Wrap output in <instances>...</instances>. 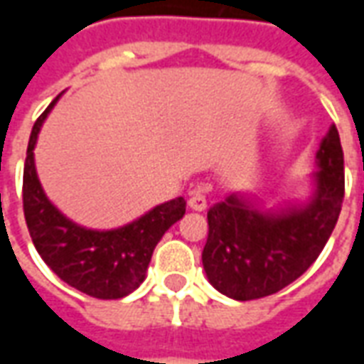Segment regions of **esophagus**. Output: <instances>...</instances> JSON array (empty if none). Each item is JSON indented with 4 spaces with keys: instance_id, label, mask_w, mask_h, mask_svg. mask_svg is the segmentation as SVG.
Instances as JSON below:
<instances>
[{
    "instance_id": "1",
    "label": "esophagus",
    "mask_w": 364,
    "mask_h": 364,
    "mask_svg": "<svg viewBox=\"0 0 364 364\" xmlns=\"http://www.w3.org/2000/svg\"><path fill=\"white\" fill-rule=\"evenodd\" d=\"M187 205H189V208H193V210H198V213H203L206 208V197L200 193V191H191L189 193V198H187Z\"/></svg>"
}]
</instances>
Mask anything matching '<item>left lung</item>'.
I'll return each instance as SVG.
<instances>
[{"label":"left lung","instance_id":"8db88e82","mask_svg":"<svg viewBox=\"0 0 364 364\" xmlns=\"http://www.w3.org/2000/svg\"><path fill=\"white\" fill-rule=\"evenodd\" d=\"M316 158V195L302 208L259 213L236 195L208 208L203 265L214 289L234 300L269 296L318 259L345 195L343 148L336 124L321 138Z\"/></svg>","mask_w":364,"mask_h":364}]
</instances>
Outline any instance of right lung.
Returning <instances> with one entry per match:
<instances>
[{
  "instance_id": "add662e5",
  "label": "right lung",
  "mask_w": 364,
  "mask_h": 364,
  "mask_svg": "<svg viewBox=\"0 0 364 364\" xmlns=\"http://www.w3.org/2000/svg\"><path fill=\"white\" fill-rule=\"evenodd\" d=\"M56 103L36 119L27 146L23 169V210L36 252L48 267L83 294L117 300L142 284L154 247L185 214V198L151 208L132 224L119 230L95 232L70 222L44 195L35 169L36 136L43 120Z\"/></svg>"
}]
</instances>
